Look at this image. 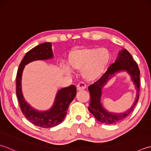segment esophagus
<instances>
[{
	"label": "esophagus",
	"instance_id": "1",
	"mask_svg": "<svg viewBox=\"0 0 151 151\" xmlns=\"http://www.w3.org/2000/svg\"><path fill=\"white\" fill-rule=\"evenodd\" d=\"M86 85L83 82H81V83H79L77 85H76V89L77 90H79V91H81V90H83L84 89L86 88Z\"/></svg>",
	"mask_w": 151,
	"mask_h": 151
}]
</instances>
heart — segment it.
<instances>
[{"instance_id": "obj_1", "label": "heart", "mask_w": 151, "mask_h": 151, "mask_svg": "<svg viewBox=\"0 0 151 151\" xmlns=\"http://www.w3.org/2000/svg\"><path fill=\"white\" fill-rule=\"evenodd\" d=\"M109 61V51L105 48H81L70 51L67 64L72 70L82 69V75L92 81L102 75Z\"/></svg>"}]
</instances>
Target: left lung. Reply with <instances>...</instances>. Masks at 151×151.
Listing matches in <instances>:
<instances>
[{
    "label": "left lung",
    "instance_id": "left-lung-1",
    "mask_svg": "<svg viewBox=\"0 0 151 151\" xmlns=\"http://www.w3.org/2000/svg\"><path fill=\"white\" fill-rule=\"evenodd\" d=\"M119 70H127L130 74L138 89L137 99L132 108L122 114L109 113L105 111L100 103V98L101 95V90L109 76H113L115 72ZM88 90L90 94L88 109L98 121L106 124H114L122 121L134 110L139 100L140 91V70L137 63L133 60L131 55L126 49H123L119 52L116 62L109 67L108 70L94 84L90 85Z\"/></svg>",
    "mask_w": 151,
    "mask_h": 151
}]
</instances>
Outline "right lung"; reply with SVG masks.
Masks as SVG:
<instances>
[{"instance_id": "right-lung-1", "label": "right lung", "mask_w": 151, "mask_h": 151, "mask_svg": "<svg viewBox=\"0 0 151 151\" xmlns=\"http://www.w3.org/2000/svg\"><path fill=\"white\" fill-rule=\"evenodd\" d=\"M52 57L53 54L51 43H42L32 49L26 54L19 65L16 75V92L21 111L29 122L42 128L53 127L63 121L69 104L73 100L76 93V88L74 85L59 90L53 107L46 111L35 110L24 100L22 94L21 78L25 65L35 60L48 59Z\"/></svg>"}]
</instances>
